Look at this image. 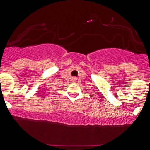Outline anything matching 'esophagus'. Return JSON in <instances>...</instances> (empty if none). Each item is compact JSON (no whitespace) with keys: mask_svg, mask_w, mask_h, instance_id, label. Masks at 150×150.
Returning a JSON list of instances; mask_svg holds the SVG:
<instances>
[{"mask_svg":"<svg viewBox=\"0 0 150 150\" xmlns=\"http://www.w3.org/2000/svg\"><path fill=\"white\" fill-rule=\"evenodd\" d=\"M73 81H74V82H75L76 81V77H74V78H73Z\"/></svg>","mask_w":150,"mask_h":150,"instance_id":"esophagus-1","label":"esophagus"}]
</instances>
